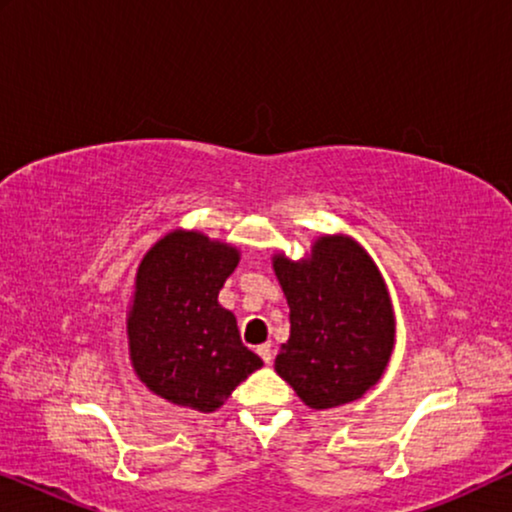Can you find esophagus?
<instances>
[{
    "label": "esophagus",
    "mask_w": 512,
    "mask_h": 512,
    "mask_svg": "<svg viewBox=\"0 0 512 512\" xmlns=\"http://www.w3.org/2000/svg\"><path fill=\"white\" fill-rule=\"evenodd\" d=\"M256 354L261 356L265 366H270V363H272V345H270V342H265V345H258L256 347Z\"/></svg>",
    "instance_id": "esophagus-1"
}]
</instances>
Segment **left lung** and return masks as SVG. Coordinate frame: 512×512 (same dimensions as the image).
Returning <instances> with one entry per match:
<instances>
[{
  "label": "left lung",
  "instance_id": "8db88e82",
  "mask_svg": "<svg viewBox=\"0 0 512 512\" xmlns=\"http://www.w3.org/2000/svg\"><path fill=\"white\" fill-rule=\"evenodd\" d=\"M291 307V335L275 370L314 410L361 398L380 380L394 347L387 286L370 256L349 237H321L312 258L275 256Z\"/></svg>",
  "mask_w": 512,
  "mask_h": 512
}]
</instances>
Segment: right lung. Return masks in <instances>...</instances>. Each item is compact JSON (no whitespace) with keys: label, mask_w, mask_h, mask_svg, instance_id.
<instances>
[{"label":"right lung","mask_w":512,"mask_h":512,"mask_svg":"<svg viewBox=\"0 0 512 512\" xmlns=\"http://www.w3.org/2000/svg\"><path fill=\"white\" fill-rule=\"evenodd\" d=\"M240 254L200 233H172L144 256L128 319L139 380L165 401L200 412L221 408L263 366L242 345L219 291Z\"/></svg>","instance_id":"add662e5"}]
</instances>
